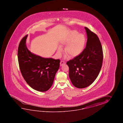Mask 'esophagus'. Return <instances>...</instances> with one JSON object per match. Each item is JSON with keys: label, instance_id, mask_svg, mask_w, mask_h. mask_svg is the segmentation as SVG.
I'll return each mask as SVG.
<instances>
[{"label": "esophagus", "instance_id": "1", "mask_svg": "<svg viewBox=\"0 0 123 123\" xmlns=\"http://www.w3.org/2000/svg\"><path fill=\"white\" fill-rule=\"evenodd\" d=\"M65 62L64 61H61L60 62V65L61 66H62V65H65Z\"/></svg>", "mask_w": 123, "mask_h": 123}]
</instances>
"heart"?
Returning a JSON list of instances; mask_svg holds the SVG:
<instances>
[{
    "label": "heart",
    "mask_w": 123,
    "mask_h": 123,
    "mask_svg": "<svg viewBox=\"0 0 123 123\" xmlns=\"http://www.w3.org/2000/svg\"><path fill=\"white\" fill-rule=\"evenodd\" d=\"M86 42V37L78 31L72 30L69 31L61 40L62 44L66 46L65 52L71 58H74L80 55L84 51ZM58 52L62 51L61 46L58 48Z\"/></svg>",
    "instance_id": "heart-1"
}]
</instances>
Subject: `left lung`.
I'll return each instance as SVG.
<instances>
[{"mask_svg": "<svg viewBox=\"0 0 123 123\" xmlns=\"http://www.w3.org/2000/svg\"><path fill=\"white\" fill-rule=\"evenodd\" d=\"M87 39L86 47L80 55L68 61L69 77L74 86L83 88L97 78L102 66V47L96 34L85 27Z\"/></svg>", "mask_w": 123, "mask_h": 123, "instance_id": "left-lung-1", "label": "left lung"}]
</instances>
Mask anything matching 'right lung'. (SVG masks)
I'll use <instances>...</instances> for the list:
<instances>
[{
	"instance_id": "1",
	"label": "right lung",
	"mask_w": 123,
	"mask_h": 123,
	"mask_svg": "<svg viewBox=\"0 0 123 123\" xmlns=\"http://www.w3.org/2000/svg\"><path fill=\"white\" fill-rule=\"evenodd\" d=\"M27 35L21 39L18 48V61L21 73L30 86L39 92L47 91L52 85L60 60L35 55L26 47Z\"/></svg>"
}]
</instances>
